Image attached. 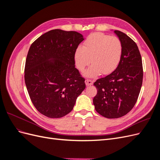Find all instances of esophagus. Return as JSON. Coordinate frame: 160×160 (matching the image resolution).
Instances as JSON below:
<instances>
[{
  "mask_svg": "<svg viewBox=\"0 0 160 160\" xmlns=\"http://www.w3.org/2000/svg\"><path fill=\"white\" fill-rule=\"evenodd\" d=\"M85 82V85L87 86H89V85H91L92 84H93V81L90 79H86Z\"/></svg>",
  "mask_w": 160,
  "mask_h": 160,
  "instance_id": "obj_1",
  "label": "esophagus"
}]
</instances>
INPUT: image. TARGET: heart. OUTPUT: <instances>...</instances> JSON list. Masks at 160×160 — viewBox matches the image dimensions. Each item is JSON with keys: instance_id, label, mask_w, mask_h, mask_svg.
<instances>
[{"instance_id": "b5f03b06", "label": "heart", "mask_w": 160, "mask_h": 160, "mask_svg": "<svg viewBox=\"0 0 160 160\" xmlns=\"http://www.w3.org/2000/svg\"><path fill=\"white\" fill-rule=\"evenodd\" d=\"M122 53V42L118 37L96 32L86 38L83 47H77L74 61L80 71H83L91 62L92 65L85 75L95 77L100 72L108 75L113 71L119 64Z\"/></svg>"}]
</instances>
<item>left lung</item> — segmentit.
Segmentation results:
<instances>
[{
  "label": "left lung",
  "instance_id": "1",
  "mask_svg": "<svg viewBox=\"0 0 160 160\" xmlns=\"http://www.w3.org/2000/svg\"><path fill=\"white\" fill-rule=\"evenodd\" d=\"M122 42V53L116 69L97 80L98 93L93 98L97 112L109 119L119 118L132 109L143 81L142 57L138 45L119 31H114Z\"/></svg>",
  "mask_w": 160,
  "mask_h": 160
}]
</instances>
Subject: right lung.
<instances>
[{"mask_svg": "<svg viewBox=\"0 0 160 160\" xmlns=\"http://www.w3.org/2000/svg\"><path fill=\"white\" fill-rule=\"evenodd\" d=\"M83 40L77 32L54 29L30 47L25 68L26 87L34 106L48 118H60L70 113L85 89V79L74 61L75 51Z\"/></svg>", "mask_w": 160, "mask_h": 160, "instance_id": "add662e5", "label": "right lung"}]
</instances>
